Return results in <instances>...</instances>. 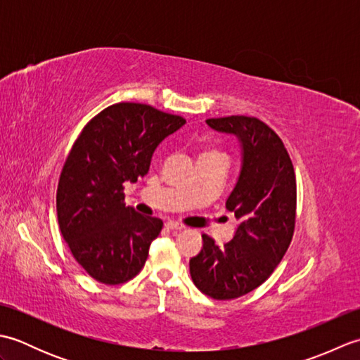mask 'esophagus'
Listing matches in <instances>:
<instances>
[{"label":"esophagus","instance_id":"1","mask_svg":"<svg viewBox=\"0 0 360 360\" xmlns=\"http://www.w3.org/2000/svg\"><path fill=\"white\" fill-rule=\"evenodd\" d=\"M164 226L168 229V231H173V232H178V231H182V229H184V226L179 224V223H176V221H172V219L165 221Z\"/></svg>","mask_w":360,"mask_h":360}]
</instances>
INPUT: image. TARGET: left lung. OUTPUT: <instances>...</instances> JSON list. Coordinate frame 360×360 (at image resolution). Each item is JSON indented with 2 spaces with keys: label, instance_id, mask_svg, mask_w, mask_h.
<instances>
[{
  "label": "left lung",
  "instance_id": "8db88e82",
  "mask_svg": "<svg viewBox=\"0 0 360 360\" xmlns=\"http://www.w3.org/2000/svg\"><path fill=\"white\" fill-rule=\"evenodd\" d=\"M205 124L240 143V174L226 201L238 224L224 246L202 235L190 275L205 295L231 300L264 283L286 254L295 224V173L281 139L262 120L229 116Z\"/></svg>",
  "mask_w": 360,
  "mask_h": 360
}]
</instances>
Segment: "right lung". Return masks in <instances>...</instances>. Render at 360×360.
<instances>
[{"label":"right lung","instance_id":"add662e5","mask_svg":"<svg viewBox=\"0 0 360 360\" xmlns=\"http://www.w3.org/2000/svg\"><path fill=\"white\" fill-rule=\"evenodd\" d=\"M186 124L142 103H116L91 119L60 174L57 217L74 258L91 277L119 285L136 277L162 221L127 207L124 182L150 170L153 153Z\"/></svg>","mask_w":360,"mask_h":360}]
</instances>
